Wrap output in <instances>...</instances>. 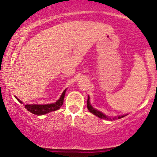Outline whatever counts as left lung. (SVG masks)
<instances>
[{"instance_id":"8db88e82","label":"left lung","mask_w":157,"mask_h":157,"mask_svg":"<svg viewBox=\"0 0 157 157\" xmlns=\"http://www.w3.org/2000/svg\"><path fill=\"white\" fill-rule=\"evenodd\" d=\"M87 108H88V109H89V111H90V112L92 113L93 114L96 115V116L98 117H100L101 119H105V120H111V119L108 117H106L105 115L103 114V113H102V112H100V111H97V110L94 109L92 106L91 105V104H90L89 97V98H88V100H87ZM123 117L124 116H120V117H118V118L120 119V118ZM113 120H114V118H113Z\"/></svg>"}]
</instances>
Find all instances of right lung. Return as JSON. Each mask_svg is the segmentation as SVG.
Returning a JSON list of instances; mask_svg holds the SVG:
<instances>
[{"label":"right lung","mask_w":157,"mask_h":157,"mask_svg":"<svg viewBox=\"0 0 157 157\" xmlns=\"http://www.w3.org/2000/svg\"><path fill=\"white\" fill-rule=\"evenodd\" d=\"M66 91V89L63 92L60 98L59 99L57 102H55V103L47 104V105H25V108H26L29 112H31L36 115L46 114V113L51 112V111L60 109V108L62 106L63 103V100H64ZM16 98H17V97H16ZM19 102L22 103V102L20 101V100Z\"/></svg>","instance_id":"right-lung-1"}]
</instances>
